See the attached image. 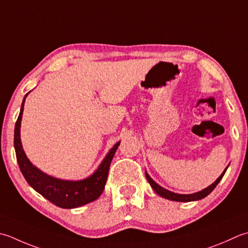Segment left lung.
Listing matches in <instances>:
<instances>
[{
  "mask_svg": "<svg viewBox=\"0 0 248 248\" xmlns=\"http://www.w3.org/2000/svg\"><path fill=\"white\" fill-rule=\"evenodd\" d=\"M228 167L225 169V171L221 173V175L218 177L216 181L212 184L211 186L206 187L205 189H203V190L196 192V193H191V195H179V193H175V192H172V191H169L167 189H164L163 187L159 186L158 184L154 181V179L150 177L147 172H145L146 174V178L148 183L150 184V186L154 189L155 191H156L159 196H161L162 198H166L168 200H172V201H177V202H190V201H197V200H201V199L205 198L207 195H210V193L214 190L215 187L218 185V183L221 181L222 176L225 175V173L227 171Z\"/></svg>",
  "mask_w": 248,
  "mask_h": 248,
  "instance_id": "left-lung-1",
  "label": "left lung"
}]
</instances>
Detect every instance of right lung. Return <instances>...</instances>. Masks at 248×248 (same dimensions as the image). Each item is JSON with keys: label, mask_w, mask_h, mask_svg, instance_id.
I'll return each mask as SVG.
<instances>
[{"label": "right lung", "mask_w": 248, "mask_h": 248, "mask_svg": "<svg viewBox=\"0 0 248 248\" xmlns=\"http://www.w3.org/2000/svg\"><path fill=\"white\" fill-rule=\"evenodd\" d=\"M29 93L30 92H28L23 98L20 114H19L16 124H15L14 134V146L15 150H16L17 161L22 175L34 190L41 193L52 204L61 208L79 207L96 200L104 190L110 162L120 142L114 145V147L109 150L106 157L103 159V161L101 162L100 167L89 177L81 179V181H64V179L47 175V174L42 172L41 170L34 167L30 162V160L24 154L21 145L20 124L23 114L24 101H26Z\"/></svg>", "instance_id": "right-lung-1"}]
</instances>
